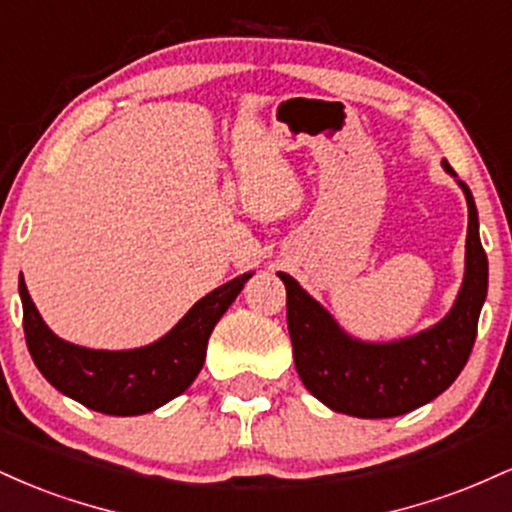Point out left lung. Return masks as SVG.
Here are the masks:
<instances>
[{"instance_id":"8db88e82","label":"left lung","mask_w":512,"mask_h":512,"mask_svg":"<svg viewBox=\"0 0 512 512\" xmlns=\"http://www.w3.org/2000/svg\"><path fill=\"white\" fill-rule=\"evenodd\" d=\"M443 168L455 175L448 161H443ZM457 185L469 209L464 279L452 310L431 330L387 344L358 342L293 276L279 272L286 286V320L296 370L310 395L330 409L358 419L402 416L436 399L462 373L489 289V260L481 248L472 192L462 180Z\"/></svg>"}]
</instances>
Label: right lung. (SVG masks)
Masks as SVG:
<instances>
[{
    "label": "right lung",
    "instance_id": "1",
    "mask_svg": "<svg viewBox=\"0 0 512 512\" xmlns=\"http://www.w3.org/2000/svg\"><path fill=\"white\" fill-rule=\"evenodd\" d=\"M250 276L252 272L240 274L207 293L166 337L129 351H96L64 342L43 322L21 276L28 351L43 378L84 407L110 416L149 414L195 383L207 358L211 330Z\"/></svg>",
    "mask_w": 512,
    "mask_h": 512
}]
</instances>
